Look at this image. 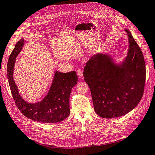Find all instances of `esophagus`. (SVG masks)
Instances as JSON below:
<instances>
[{
    "instance_id": "1",
    "label": "esophagus",
    "mask_w": 155,
    "mask_h": 155,
    "mask_svg": "<svg viewBox=\"0 0 155 155\" xmlns=\"http://www.w3.org/2000/svg\"><path fill=\"white\" fill-rule=\"evenodd\" d=\"M76 73H77V74H78L79 78H82V76H83V71H82V70L78 69L77 71H76Z\"/></svg>"
}]
</instances>
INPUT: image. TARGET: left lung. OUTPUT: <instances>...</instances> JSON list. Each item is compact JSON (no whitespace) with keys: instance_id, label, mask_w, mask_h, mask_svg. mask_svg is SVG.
<instances>
[{"instance_id":"1","label":"left lung","mask_w":155,"mask_h":155,"mask_svg":"<svg viewBox=\"0 0 155 155\" xmlns=\"http://www.w3.org/2000/svg\"><path fill=\"white\" fill-rule=\"evenodd\" d=\"M129 48L122 66L108 56H92L84 67V81L89 86L94 111L102 118L124 115L138 104L143 95L146 67L143 55L131 33Z\"/></svg>"}]
</instances>
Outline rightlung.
Wrapping results in <instances>:
<instances>
[{"label":"right lung","instance_id":"1","mask_svg":"<svg viewBox=\"0 0 155 155\" xmlns=\"http://www.w3.org/2000/svg\"><path fill=\"white\" fill-rule=\"evenodd\" d=\"M24 44L23 39L18 41L11 53L7 63V78L15 103L20 111L27 118L43 123H57L64 120L70 114L69 96L71 89L77 84L75 71L63 73L56 71L51 87L47 96L40 102L30 104L23 100L14 81L15 58Z\"/></svg>","mask_w":155,"mask_h":155}]
</instances>
